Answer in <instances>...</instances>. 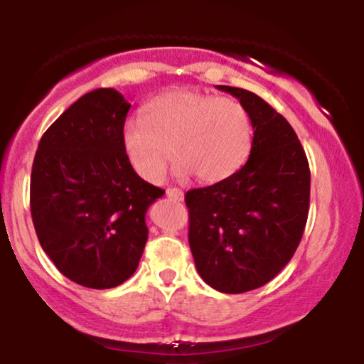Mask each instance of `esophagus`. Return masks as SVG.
<instances>
[{
    "label": "esophagus",
    "mask_w": 364,
    "mask_h": 364,
    "mask_svg": "<svg viewBox=\"0 0 364 364\" xmlns=\"http://www.w3.org/2000/svg\"><path fill=\"white\" fill-rule=\"evenodd\" d=\"M166 195H168L171 200H178V202H181V200L185 198V193H183L179 188H168V190H166Z\"/></svg>",
    "instance_id": "34e87169"
}]
</instances>
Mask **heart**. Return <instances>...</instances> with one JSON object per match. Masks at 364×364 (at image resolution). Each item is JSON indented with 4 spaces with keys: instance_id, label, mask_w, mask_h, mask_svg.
<instances>
[{
    "instance_id": "1",
    "label": "heart",
    "mask_w": 364,
    "mask_h": 364,
    "mask_svg": "<svg viewBox=\"0 0 364 364\" xmlns=\"http://www.w3.org/2000/svg\"><path fill=\"white\" fill-rule=\"evenodd\" d=\"M128 162L147 181H157L168 162L179 159L174 173L202 183L231 178L248 161L253 145L250 112L232 97L196 90H171L145 106V118L121 129Z\"/></svg>"
}]
</instances>
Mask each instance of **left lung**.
Instances as JSON below:
<instances>
[{
    "label": "left lung",
    "instance_id": "8db88e82",
    "mask_svg": "<svg viewBox=\"0 0 364 364\" xmlns=\"http://www.w3.org/2000/svg\"><path fill=\"white\" fill-rule=\"evenodd\" d=\"M240 99L253 124L246 164L224 181L185 195L200 277L225 294L253 291L277 275L303 237L310 166L282 114L253 92L215 85Z\"/></svg>",
    "mask_w": 364,
    "mask_h": 364
}]
</instances>
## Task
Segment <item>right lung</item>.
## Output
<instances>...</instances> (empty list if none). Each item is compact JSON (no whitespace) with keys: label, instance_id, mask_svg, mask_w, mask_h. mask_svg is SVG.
Returning a JSON list of instances; mask_svg holds the SVG:
<instances>
[{"label":"right lung","instance_id":"obj_1","mask_svg":"<svg viewBox=\"0 0 364 364\" xmlns=\"http://www.w3.org/2000/svg\"><path fill=\"white\" fill-rule=\"evenodd\" d=\"M129 111L114 89L82 95L46 129L31 176L36 235L56 269L90 289L135 274L147 243V208L164 190L128 162L121 129Z\"/></svg>","mask_w":364,"mask_h":364}]
</instances>
